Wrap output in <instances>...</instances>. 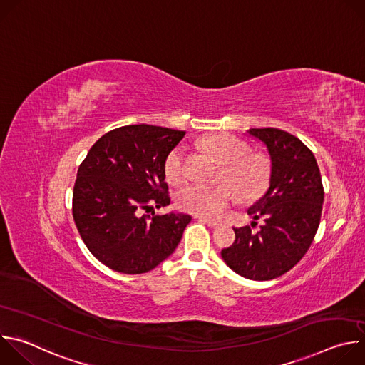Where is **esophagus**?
<instances>
[{
    "instance_id": "obj_1",
    "label": "esophagus",
    "mask_w": 365,
    "mask_h": 365,
    "mask_svg": "<svg viewBox=\"0 0 365 365\" xmlns=\"http://www.w3.org/2000/svg\"><path fill=\"white\" fill-rule=\"evenodd\" d=\"M197 221H200V222L206 224L207 227H211V228H217V227L220 225V222L212 221V220H207V218H205V217H197Z\"/></svg>"
}]
</instances>
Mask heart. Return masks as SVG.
I'll use <instances>...</instances> for the list:
<instances>
[{
	"label": "heart",
	"instance_id": "heart-1",
	"mask_svg": "<svg viewBox=\"0 0 365 365\" xmlns=\"http://www.w3.org/2000/svg\"><path fill=\"white\" fill-rule=\"evenodd\" d=\"M222 163L221 180L224 183L207 186L190 183L176 195V203L182 211L205 217L221 218L234 205L238 195L244 200H254L262 196L270 183L272 165L266 155L250 153L242 140L230 134H212L200 141ZM186 148L175 147L165 160V178L170 185H179L186 178Z\"/></svg>",
	"mask_w": 365,
	"mask_h": 365
}]
</instances>
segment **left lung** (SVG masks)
Wrapping results in <instances>:
<instances>
[{"instance_id":"1","label":"left lung","mask_w":365,"mask_h":365,"mask_svg":"<svg viewBox=\"0 0 365 365\" xmlns=\"http://www.w3.org/2000/svg\"><path fill=\"white\" fill-rule=\"evenodd\" d=\"M248 133L267 145L272 158L270 187L247 211L264 224L257 232L248 225L234 228L235 241L221 255L245 279L272 280L293 269L314 242L324 186L314 153L297 137L272 127Z\"/></svg>"}]
</instances>
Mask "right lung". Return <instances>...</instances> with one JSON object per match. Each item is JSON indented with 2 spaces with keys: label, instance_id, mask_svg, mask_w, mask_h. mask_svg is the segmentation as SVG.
Wrapping results in <instances>:
<instances>
[{
  "label": "right lung",
  "instance_id": "obj_1",
  "mask_svg": "<svg viewBox=\"0 0 365 365\" xmlns=\"http://www.w3.org/2000/svg\"><path fill=\"white\" fill-rule=\"evenodd\" d=\"M186 133L147 124L103 134L81 163L73 186L75 225L95 258L114 272L141 274L180 242L190 215H148L170 203L165 160Z\"/></svg>",
  "mask_w": 365,
  "mask_h": 365
}]
</instances>
